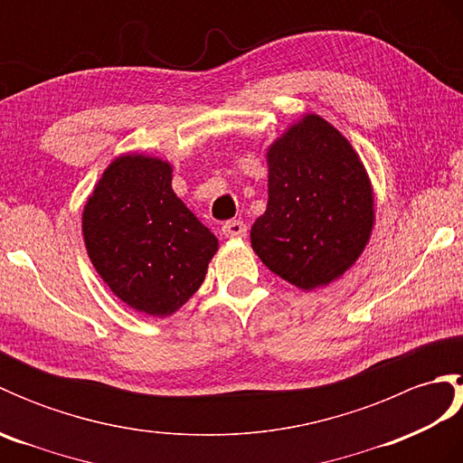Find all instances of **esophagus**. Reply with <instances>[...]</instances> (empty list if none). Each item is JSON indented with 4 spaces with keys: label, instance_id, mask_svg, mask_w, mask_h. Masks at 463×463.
<instances>
[{
    "label": "esophagus",
    "instance_id": "1",
    "mask_svg": "<svg viewBox=\"0 0 463 463\" xmlns=\"http://www.w3.org/2000/svg\"><path fill=\"white\" fill-rule=\"evenodd\" d=\"M222 234L226 239H242L247 237V224L242 221H229L222 224Z\"/></svg>",
    "mask_w": 463,
    "mask_h": 463
}]
</instances>
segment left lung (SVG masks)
I'll return each mask as SVG.
<instances>
[{
    "label": "left lung",
    "instance_id": "obj_1",
    "mask_svg": "<svg viewBox=\"0 0 463 463\" xmlns=\"http://www.w3.org/2000/svg\"><path fill=\"white\" fill-rule=\"evenodd\" d=\"M269 204L250 242L267 267L302 290L326 287L362 254L373 224L366 169L346 137L304 115L269 149Z\"/></svg>",
    "mask_w": 463,
    "mask_h": 463
}]
</instances>
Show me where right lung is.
<instances>
[{
	"instance_id": "add662e5",
	"label": "right lung",
	"mask_w": 463,
	"mask_h": 463,
	"mask_svg": "<svg viewBox=\"0 0 463 463\" xmlns=\"http://www.w3.org/2000/svg\"><path fill=\"white\" fill-rule=\"evenodd\" d=\"M169 163L125 155L83 209L85 249L125 304L149 317L179 310L204 280L219 241L175 194Z\"/></svg>"
}]
</instances>
